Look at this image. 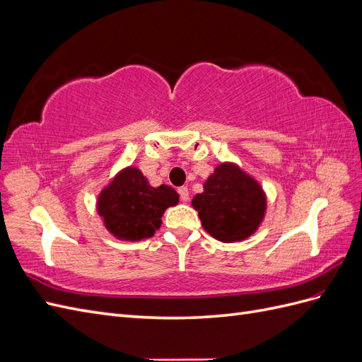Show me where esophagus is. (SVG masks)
<instances>
[{
	"instance_id": "esophagus-1",
	"label": "esophagus",
	"mask_w": 362,
	"mask_h": 362,
	"mask_svg": "<svg viewBox=\"0 0 362 362\" xmlns=\"http://www.w3.org/2000/svg\"><path fill=\"white\" fill-rule=\"evenodd\" d=\"M178 194H180V199L182 202H187L189 201V189L187 187H178Z\"/></svg>"
}]
</instances>
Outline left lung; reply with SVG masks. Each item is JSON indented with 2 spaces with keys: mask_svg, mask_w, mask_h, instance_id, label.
Masks as SVG:
<instances>
[{
  "mask_svg": "<svg viewBox=\"0 0 362 362\" xmlns=\"http://www.w3.org/2000/svg\"><path fill=\"white\" fill-rule=\"evenodd\" d=\"M192 205L198 210L208 234L223 243L252 235L266 211V196L259 184L234 164H221L196 194Z\"/></svg>",
  "mask_w": 362,
  "mask_h": 362,
  "instance_id": "8db88e82",
  "label": "left lung"
}]
</instances>
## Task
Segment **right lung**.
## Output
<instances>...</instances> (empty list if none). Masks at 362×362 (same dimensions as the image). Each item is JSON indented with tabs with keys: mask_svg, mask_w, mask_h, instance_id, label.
Returning a JSON list of instances; mask_svg holds the SVG:
<instances>
[{
	"mask_svg": "<svg viewBox=\"0 0 362 362\" xmlns=\"http://www.w3.org/2000/svg\"><path fill=\"white\" fill-rule=\"evenodd\" d=\"M177 202L178 193L169 185L151 187L144 173L128 168L103 190L98 213L113 235L134 242L154 235L164 210Z\"/></svg>",
	"mask_w": 362,
	"mask_h": 362,
	"instance_id": "add662e5",
	"label": "right lung"
}]
</instances>
